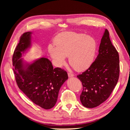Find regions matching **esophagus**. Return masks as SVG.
I'll return each mask as SVG.
<instances>
[{
	"mask_svg": "<svg viewBox=\"0 0 130 130\" xmlns=\"http://www.w3.org/2000/svg\"><path fill=\"white\" fill-rule=\"evenodd\" d=\"M68 77H73V76H74V75L73 74L68 73Z\"/></svg>",
	"mask_w": 130,
	"mask_h": 130,
	"instance_id": "obj_1",
	"label": "esophagus"
}]
</instances>
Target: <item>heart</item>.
Segmentation results:
<instances>
[{
    "label": "heart",
    "mask_w": 130,
    "mask_h": 130,
    "mask_svg": "<svg viewBox=\"0 0 130 130\" xmlns=\"http://www.w3.org/2000/svg\"><path fill=\"white\" fill-rule=\"evenodd\" d=\"M55 46H48L50 56L58 67H62L69 56L70 65L78 72L89 68L93 63L98 49L93 37L75 32L59 35L55 40Z\"/></svg>",
    "instance_id": "heart-1"
}]
</instances>
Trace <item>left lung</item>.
Here are the masks:
<instances>
[{
  "label": "left lung",
  "mask_w": 130,
  "mask_h": 130,
  "mask_svg": "<svg viewBox=\"0 0 130 130\" xmlns=\"http://www.w3.org/2000/svg\"><path fill=\"white\" fill-rule=\"evenodd\" d=\"M119 57L107 29L101 40L99 54L91 66L77 76L83 86L80 100L84 106L94 108L108 99L119 76Z\"/></svg>",
  "instance_id": "obj_1"
}]
</instances>
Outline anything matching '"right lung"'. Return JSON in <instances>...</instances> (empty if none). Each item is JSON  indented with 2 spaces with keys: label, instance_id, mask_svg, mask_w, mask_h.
<instances>
[{
  "label": "right lung",
  "instance_id": "obj_1",
  "mask_svg": "<svg viewBox=\"0 0 130 130\" xmlns=\"http://www.w3.org/2000/svg\"><path fill=\"white\" fill-rule=\"evenodd\" d=\"M32 32L21 37L12 58L15 80L18 87L34 104L49 109L55 105L59 90L68 78V74L60 68H54L45 57L31 62L22 57L32 45Z\"/></svg>",
  "mask_w": 130,
  "mask_h": 130
}]
</instances>
